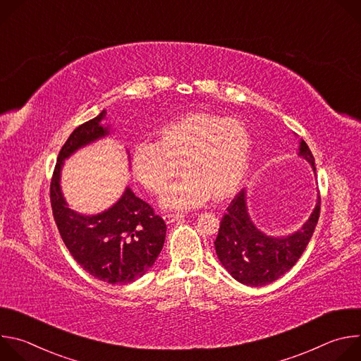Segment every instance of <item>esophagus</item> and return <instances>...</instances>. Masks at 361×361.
I'll list each match as a JSON object with an SVG mask.
<instances>
[{
  "label": "esophagus",
  "mask_w": 361,
  "mask_h": 361,
  "mask_svg": "<svg viewBox=\"0 0 361 361\" xmlns=\"http://www.w3.org/2000/svg\"><path fill=\"white\" fill-rule=\"evenodd\" d=\"M163 219H164V221H166L167 224H171V223H174V221H177V220L184 219V216H183V214H166Z\"/></svg>",
  "instance_id": "34e87169"
}]
</instances>
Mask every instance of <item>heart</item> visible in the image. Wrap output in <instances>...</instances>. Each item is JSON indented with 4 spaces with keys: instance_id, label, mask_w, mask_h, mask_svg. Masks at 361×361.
Masks as SVG:
<instances>
[{
    "instance_id": "heart-1",
    "label": "heart",
    "mask_w": 361,
    "mask_h": 361,
    "mask_svg": "<svg viewBox=\"0 0 361 361\" xmlns=\"http://www.w3.org/2000/svg\"><path fill=\"white\" fill-rule=\"evenodd\" d=\"M156 144H138L131 157L137 181L161 195L178 176L184 177L163 197L166 210H191L233 195L243 183L251 152L247 127L209 111L188 113L156 131Z\"/></svg>"
}]
</instances>
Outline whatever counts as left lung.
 <instances>
[{
	"mask_svg": "<svg viewBox=\"0 0 361 361\" xmlns=\"http://www.w3.org/2000/svg\"><path fill=\"white\" fill-rule=\"evenodd\" d=\"M298 144V156L312 166L316 176L310 148L304 140H300ZM319 216L320 195H317L313 213L298 230L287 235L266 234L254 224L247 207V190L243 188L221 220L214 241L219 260L241 284L262 287L273 283L297 263L314 233Z\"/></svg>",
	"mask_w": 361,
	"mask_h": 361,
	"instance_id": "1",
	"label": "left lung"
}]
</instances>
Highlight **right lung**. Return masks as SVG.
Listing matches in <instances>:
<instances>
[{
  "instance_id": "add662e5",
  "label": "right lung",
  "mask_w": 361,
  "mask_h": 361,
  "mask_svg": "<svg viewBox=\"0 0 361 361\" xmlns=\"http://www.w3.org/2000/svg\"><path fill=\"white\" fill-rule=\"evenodd\" d=\"M106 117L107 111L102 110L77 127L63 145L51 180V207L66 247L85 271L110 284H128L156 263L166 240L164 220L128 185L111 207L97 214H80L70 209L61 190L66 160L111 135V126L102 124ZM126 151L130 161V152Z\"/></svg>"
}]
</instances>
